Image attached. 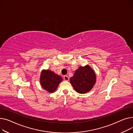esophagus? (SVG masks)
<instances>
[{
	"label": "esophagus",
	"mask_w": 133,
	"mask_h": 133,
	"mask_svg": "<svg viewBox=\"0 0 133 133\" xmlns=\"http://www.w3.org/2000/svg\"><path fill=\"white\" fill-rule=\"evenodd\" d=\"M63 78H64V79L66 81H68L69 78V77L67 76V75H65L63 76Z\"/></svg>",
	"instance_id": "esophagus-1"
}]
</instances>
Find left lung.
Returning a JSON list of instances; mask_svg holds the SVG:
<instances>
[{
  "instance_id": "obj_1",
  "label": "left lung",
  "mask_w": 133,
  "mask_h": 133,
  "mask_svg": "<svg viewBox=\"0 0 133 133\" xmlns=\"http://www.w3.org/2000/svg\"><path fill=\"white\" fill-rule=\"evenodd\" d=\"M70 81L76 92L85 93L90 91L95 84L96 76L89 65H86L77 69Z\"/></svg>"
}]
</instances>
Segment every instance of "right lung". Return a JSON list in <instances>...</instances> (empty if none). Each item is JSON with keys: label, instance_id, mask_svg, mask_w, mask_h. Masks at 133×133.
<instances>
[{"label": "right lung", "instance_id": "add662e5", "mask_svg": "<svg viewBox=\"0 0 133 133\" xmlns=\"http://www.w3.org/2000/svg\"><path fill=\"white\" fill-rule=\"evenodd\" d=\"M62 81V78L61 76L55 74L50 70H44L41 72V84L44 89L50 93L55 91Z\"/></svg>", "mask_w": 133, "mask_h": 133}]
</instances>
